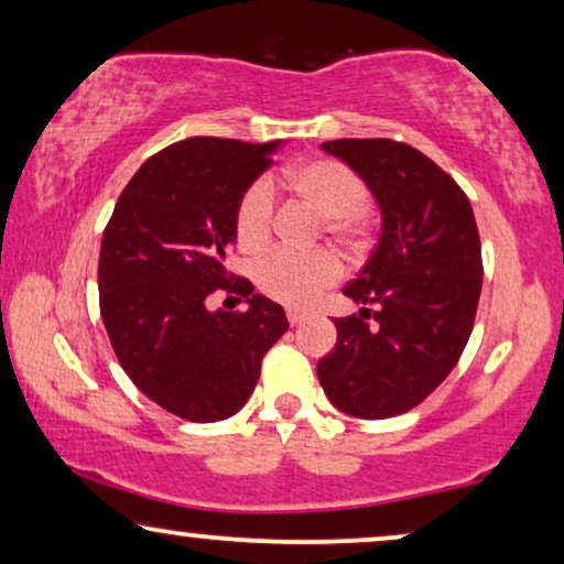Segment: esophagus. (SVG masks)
Masks as SVG:
<instances>
[{
    "label": "esophagus",
    "mask_w": 564,
    "mask_h": 564,
    "mask_svg": "<svg viewBox=\"0 0 564 564\" xmlns=\"http://www.w3.org/2000/svg\"><path fill=\"white\" fill-rule=\"evenodd\" d=\"M288 321L290 326H300V323L307 321V315L303 311H288Z\"/></svg>",
    "instance_id": "esophagus-1"
}]
</instances>
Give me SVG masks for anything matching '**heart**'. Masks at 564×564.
I'll list each match as a JSON object with an SVG mask.
<instances>
[{"label": "heart", "instance_id": "b5f03b06", "mask_svg": "<svg viewBox=\"0 0 564 564\" xmlns=\"http://www.w3.org/2000/svg\"><path fill=\"white\" fill-rule=\"evenodd\" d=\"M284 187L321 213V228L341 249L357 253L372 236L369 187L357 169L344 161L318 156L307 159L284 176ZM276 199L267 180L251 182L241 192L234 213L236 243L246 253L264 251L272 241ZM341 264L328 251L290 253L272 251L253 267V280L267 297L282 305L305 307L321 297L323 290L338 282Z\"/></svg>", "mask_w": 564, "mask_h": 564}]
</instances>
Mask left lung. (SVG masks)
<instances>
[{
	"label": "left lung",
	"instance_id": "left-lung-1",
	"mask_svg": "<svg viewBox=\"0 0 564 564\" xmlns=\"http://www.w3.org/2000/svg\"><path fill=\"white\" fill-rule=\"evenodd\" d=\"M323 151L357 169L382 207V234L344 288L359 313L334 318L318 380L338 411L392 419L423 403L457 365L475 326L482 249L465 189L413 145L338 138Z\"/></svg>",
	"mask_w": 564,
	"mask_h": 564
}]
</instances>
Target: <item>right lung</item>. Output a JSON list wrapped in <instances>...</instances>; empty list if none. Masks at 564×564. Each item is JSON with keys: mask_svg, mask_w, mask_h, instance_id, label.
<instances>
[{"mask_svg": "<svg viewBox=\"0 0 564 564\" xmlns=\"http://www.w3.org/2000/svg\"><path fill=\"white\" fill-rule=\"evenodd\" d=\"M272 143L187 138L153 153L120 192L99 249V313L120 367L192 423L238 413L261 359L290 328L282 305L226 269L241 192L272 166ZM215 291L246 312L206 311Z\"/></svg>", "mask_w": 564, "mask_h": 564, "instance_id": "1", "label": "right lung"}]
</instances>
